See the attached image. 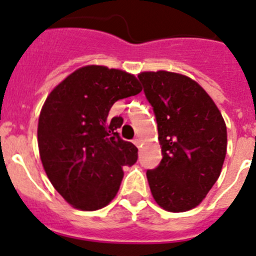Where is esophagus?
<instances>
[{
    "instance_id": "obj_1",
    "label": "esophagus",
    "mask_w": 256,
    "mask_h": 256,
    "mask_svg": "<svg viewBox=\"0 0 256 256\" xmlns=\"http://www.w3.org/2000/svg\"><path fill=\"white\" fill-rule=\"evenodd\" d=\"M133 144H134L137 147H140V138H134V140H133Z\"/></svg>"
}]
</instances>
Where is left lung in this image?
<instances>
[{"mask_svg":"<svg viewBox=\"0 0 256 256\" xmlns=\"http://www.w3.org/2000/svg\"><path fill=\"white\" fill-rule=\"evenodd\" d=\"M138 78L154 108L162 160L147 170L154 200L168 212L196 207L218 179L227 130L218 108L194 80L168 71Z\"/></svg>","mask_w":256,"mask_h":256,"instance_id":"left-lung-1","label":"left lung"}]
</instances>
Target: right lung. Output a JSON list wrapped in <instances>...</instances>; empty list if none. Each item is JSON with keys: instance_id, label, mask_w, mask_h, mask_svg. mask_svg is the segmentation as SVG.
<instances>
[{"instance_id": "add662e5", "label": "right lung", "mask_w": 256, "mask_h": 256, "mask_svg": "<svg viewBox=\"0 0 256 256\" xmlns=\"http://www.w3.org/2000/svg\"><path fill=\"white\" fill-rule=\"evenodd\" d=\"M142 91L133 74L104 66L76 70L56 86L42 108L38 146L56 190L74 208L96 210L116 196L124 166L138 150L120 138L112 104Z\"/></svg>"}]
</instances>
